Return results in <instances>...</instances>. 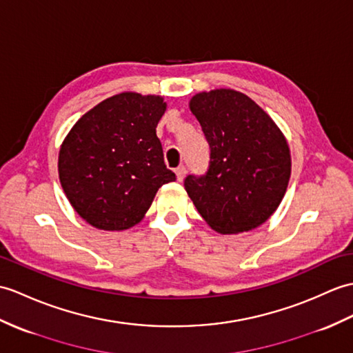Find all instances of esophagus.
Segmentation results:
<instances>
[{
	"instance_id": "obj_1",
	"label": "esophagus",
	"mask_w": 353,
	"mask_h": 353,
	"mask_svg": "<svg viewBox=\"0 0 353 353\" xmlns=\"http://www.w3.org/2000/svg\"><path fill=\"white\" fill-rule=\"evenodd\" d=\"M174 171H176V176H177L179 182H182V180L185 179V176H186V167L185 165H179Z\"/></svg>"
}]
</instances>
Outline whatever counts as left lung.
Returning <instances> with one entry per match:
<instances>
[{"instance_id":"1","label":"left lung","mask_w":353,"mask_h":353,"mask_svg":"<svg viewBox=\"0 0 353 353\" xmlns=\"http://www.w3.org/2000/svg\"><path fill=\"white\" fill-rule=\"evenodd\" d=\"M190 108L209 143V167L185 190L206 223L223 234L250 232L276 210L290 179L281 130L243 93L219 88L195 94Z\"/></svg>"}]
</instances>
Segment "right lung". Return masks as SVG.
Wrapping results in <instances>:
<instances>
[{"label":"right lung","instance_id":"add662e5","mask_svg":"<svg viewBox=\"0 0 353 353\" xmlns=\"http://www.w3.org/2000/svg\"><path fill=\"white\" fill-rule=\"evenodd\" d=\"M167 105L159 96L121 93L81 117L59 157L60 182L79 216L101 230H126L174 182L157 137Z\"/></svg>","mask_w":353,"mask_h":353}]
</instances>
